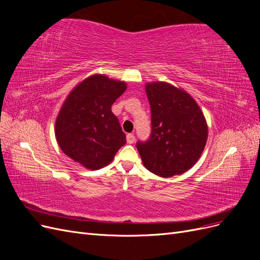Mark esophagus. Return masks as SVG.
<instances>
[{"instance_id": "34e87169", "label": "esophagus", "mask_w": 260, "mask_h": 260, "mask_svg": "<svg viewBox=\"0 0 260 260\" xmlns=\"http://www.w3.org/2000/svg\"><path fill=\"white\" fill-rule=\"evenodd\" d=\"M135 141H136L135 135H132V133H129V135H127V142L129 144H132L133 142H135Z\"/></svg>"}]
</instances>
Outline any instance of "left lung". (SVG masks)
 Returning <instances> with one entry per match:
<instances>
[{
  "label": "left lung",
  "mask_w": 260,
  "mask_h": 260,
  "mask_svg": "<svg viewBox=\"0 0 260 260\" xmlns=\"http://www.w3.org/2000/svg\"><path fill=\"white\" fill-rule=\"evenodd\" d=\"M145 91L152 133L146 142L137 144L144 167L162 178L182 175L198 162L205 148V116L190 94L168 82H148Z\"/></svg>",
  "instance_id": "1"
}]
</instances>
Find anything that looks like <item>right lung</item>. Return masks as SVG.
Segmentation results:
<instances>
[{"label": "right lung", "instance_id": "add662e5", "mask_svg": "<svg viewBox=\"0 0 260 260\" xmlns=\"http://www.w3.org/2000/svg\"><path fill=\"white\" fill-rule=\"evenodd\" d=\"M127 83L105 75H92L78 83L62 103L55 121L60 149L86 169L107 166L125 144V135L112 105Z\"/></svg>", "mask_w": 260, "mask_h": 260}]
</instances>
